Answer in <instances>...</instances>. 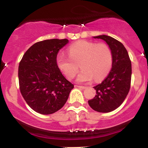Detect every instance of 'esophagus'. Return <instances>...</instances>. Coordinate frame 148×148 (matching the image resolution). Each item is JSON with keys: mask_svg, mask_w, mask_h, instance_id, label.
Listing matches in <instances>:
<instances>
[{"mask_svg": "<svg viewBox=\"0 0 148 148\" xmlns=\"http://www.w3.org/2000/svg\"><path fill=\"white\" fill-rule=\"evenodd\" d=\"M77 88H82V89H85L86 88V86H76Z\"/></svg>", "mask_w": 148, "mask_h": 148, "instance_id": "esophagus-1", "label": "esophagus"}]
</instances>
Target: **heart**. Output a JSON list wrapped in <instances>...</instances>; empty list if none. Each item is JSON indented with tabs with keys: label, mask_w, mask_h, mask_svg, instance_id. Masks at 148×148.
Masks as SVG:
<instances>
[{
	"label": "heart",
	"mask_w": 148,
	"mask_h": 148,
	"mask_svg": "<svg viewBox=\"0 0 148 148\" xmlns=\"http://www.w3.org/2000/svg\"><path fill=\"white\" fill-rule=\"evenodd\" d=\"M69 56L60 53L56 56L58 68L69 79L77 74L80 67L82 70L77 77L79 82H90L103 79L113 64V53L109 46L96 42L78 41L68 49Z\"/></svg>",
	"instance_id": "heart-1"
}]
</instances>
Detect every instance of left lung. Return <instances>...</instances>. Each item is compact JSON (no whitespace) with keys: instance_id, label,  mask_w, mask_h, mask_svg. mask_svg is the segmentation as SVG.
<instances>
[{"instance_id":"obj_1","label":"left lung","mask_w":148,"mask_h":148,"mask_svg":"<svg viewBox=\"0 0 148 148\" xmlns=\"http://www.w3.org/2000/svg\"><path fill=\"white\" fill-rule=\"evenodd\" d=\"M94 38L101 39L109 46L113 53V64L106 79L94 87L96 95L88 100V103L95 111L108 113L118 108L128 95L132 79V62L127 49L118 40L104 35Z\"/></svg>"}]
</instances>
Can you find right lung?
Returning a JSON list of instances; mask_svg holds the SVG:
<instances>
[{
    "instance_id": "1",
    "label": "right lung",
    "mask_w": 148,
    "mask_h": 148,
    "mask_svg": "<svg viewBox=\"0 0 148 148\" xmlns=\"http://www.w3.org/2000/svg\"><path fill=\"white\" fill-rule=\"evenodd\" d=\"M69 42L51 39L36 42L22 57L18 65V84L23 99L32 109L43 115L60 110L74 85L58 67L56 56Z\"/></svg>"
}]
</instances>
